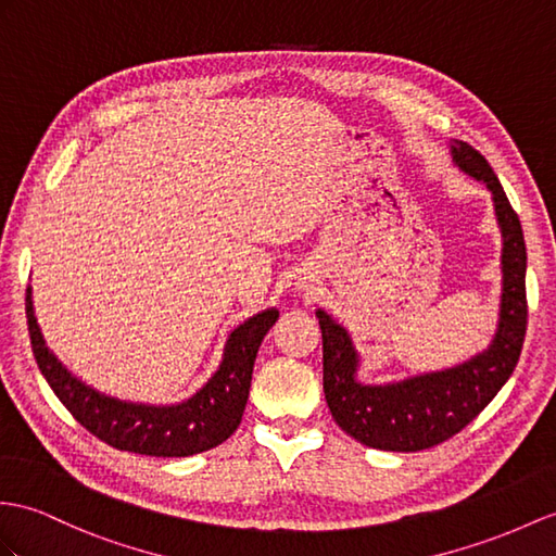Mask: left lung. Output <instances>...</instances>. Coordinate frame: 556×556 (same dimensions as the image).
<instances>
[{
  "instance_id": "obj_1",
  "label": "left lung",
  "mask_w": 556,
  "mask_h": 556,
  "mask_svg": "<svg viewBox=\"0 0 556 556\" xmlns=\"http://www.w3.org/2000/svg\"><path fill=\"white\" fill-rule=\"evenodd\" d=\"M453 165L485 186L503 238L500 250L497 325L491 344L451 368L408 375L384 384L358 380L361 356L349 330L318 308L323 332V391L328 408L349 437L368 448L415 453L465 429L517 368L526 334V242L517 212L485 157L465 141H451Z\"/></svg>"
}]
</instances>
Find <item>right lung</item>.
<instances>
[{"instance_id":"obj_1","label":"right lung","mask_w":556,"mask_h":556,"mask_svg":"<svg viewBox=\"0 0 556 556\" xmlns=\"http://www.w3.org/2000/svg\"><path fill=\"white\" fill-rule=\"evenodd\" d=\"M25 316L39 370L79 425L117 451L188 457L224 443L238 429L250 396L256 351L278 320V308H264L236 325L226 337L219 368L195 394L179 403H139L93 389L47 346L35 316L33 288L25 294Z\"/></svg>"}]
</instances>
